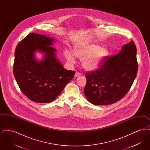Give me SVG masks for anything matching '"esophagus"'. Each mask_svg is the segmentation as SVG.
<instances>
[{"label":"esophagus","instance_id":"34e87169","mask_svg":"<svg viewBox=\"0 0 150 150\" xmlns=\"http://www.w3.org/2000/svg\"><path fill=\"white\" fill-rule=\"evenodd\" d=\"M81 74L80 73H79L78 72H76L75 74V77H78V76H80Z\"/></svg>","mask_w":150,"mask_h":150}]
</instances>
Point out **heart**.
Masks as SVG:
<instances>
[{
  "mask_svg": "<svg viewBox=\"0 0 150 150\" xmlns=\"http://www.w3.org/2000/svg\"><path fill=\"white\" fill-rule=\"evenodd\" d=\"M64 56L70 62L74 64L76 61L75 56L82 59L84 68L89 71L98 69L103 63L110 54L106 47L91 43H84L76 47L74 53L70 50L64 51Z\"/></svg>",
  "mask_w": 150,
  "mask_h": 150,
  "instance_id": "obj_1",
  "label": "heart"
}]
</instances>
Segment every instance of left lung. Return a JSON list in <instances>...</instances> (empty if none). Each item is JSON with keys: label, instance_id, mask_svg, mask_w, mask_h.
Wrapping results in <instances>:
<instances>
[{"label": "left lung", "instance_id": "1", "mask_svg": "<svg viewBox=\"0 0 150 150\" xmlns=\"http://www.w3.org/2000/svg\"><path fill=\"white\" fill-rule=\"evenodd\" d=\"M133 41L122 46L119 53L107 57L103 65L86 73L84 95L95 105H111L128 92L136 78L138 64Z\"/></svg>", "mask_w": 150, "mask_h": 150}]
</instances>
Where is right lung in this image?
<instances>
[{"mask_svg": "<svg viewBox=\"0 0 150 150\" xmlns=\"http://www.w3.org/2000/svg\"><path fill=\"white\" fill-rule=\"evenodd\" d=\"M53 38L31 33L16 47L13 64L14 78L22 92L30 100L47 103L56 100L75 72L67 70L58 59L52 45ZM43 54L38 60L35 52Z\"/></svg>", "mask_w": 150, "mask_h": 150, "instance_id": "obj_1", "label": "right lung"}]
</instances>
